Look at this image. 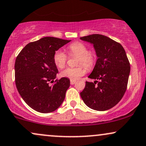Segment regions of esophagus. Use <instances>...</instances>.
<instances>
[{
  "mask_svg": "<svg viewBox=\"0 0 146 146\" xmlns=\"http://www.w3.org/2000/svg\"><path fill=\"white\" fill-rule=\"evenodd\" d=\"M70 83H71V85H73V84H75V83H76V80H71V81H70Z\"/></svg>",
  "mask_w": 146,
  "mask_h": 146,
  "instance_id": "34e87169",
  "label": "esophagus"
}]
</instances>
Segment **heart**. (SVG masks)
Segmentation results:
<instances>
[{
  "instance_id": "1",
  "label": "heart",
  "mask_w": 146,
  "mask_h": 146,
  "mask_svg": "<svg viewBox=\"0 0 146 146\" xmlns=\"http://www.w3.org/2000/svg\"><path fill=\"white\" fill-rule=\"evenodd\" d=\"M68 50L71 54L78 56L77 65H83L87 69H91L94 67L96 63V54L92 51H88V47L80 42H74L71 43L68 47ZM54 62L55 65L59 68L64 67L66 64V54L62 50H57L54 54ZM85 69L82 66L77 67H68L61 71L60 76L62 78L77 80L85 73Z\"/></svg>"
}]
</instances>
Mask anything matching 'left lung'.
Masks as SVG:
<instances>
[{"label":"left lung","instance_id":"8db88e82","mask_svg":"<svg viewBox=\"0 0 146 146\" xmlns=\"http://www.w3.org/2000/svg\"><path fill=\"white\" fill-rule=\"evenodd\" d=\"M80 39L92 44L97 56L88 76L96 80L86 82L80 96L88 108L106 111L117 104L126 92L131 70L129 61L122 45L108 36L94 34Z\"/></svg>","mask_w":146,"mask_h":146}]
</instances>
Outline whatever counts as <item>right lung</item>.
Returning a JSON list of instances; mask_svg holds the SVG:
<instances>
[{"mask_svg": "<svg viewBox=\"0 0 146 146\" xmlns=\"http://www.w3.org/2000/svg\"><path fill=\"white\" fill-rule=\"evenodd\" d=\"M71 40L46 36L26 45L15 62V85L26 103L41 113H50L60 106L69 88L66 78L54 81L58 70L54 54ZM50 86L49 82L53 83Z\"/></svg>", "mask_w": 146, "mask_h": 146, "instance_id": "obj_1", "label": "right lung"}]
</instances>
